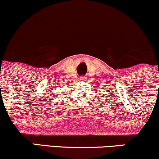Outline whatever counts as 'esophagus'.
<instances>
[{"instance_id":"obj_1","label":"esophagus","mask_w":159,"mask_h":159,"mask_svg":"<svg viewBox=\"0 0 159 159\" xmlns=\"http://www.w3.org/2000/svg\"><path fill=\"white\" fill-rule=\"evenodd\" d=\"M80 78H81V81H86V78L83 77V76H81V77Z\"/></svg>"}]
</instances>
